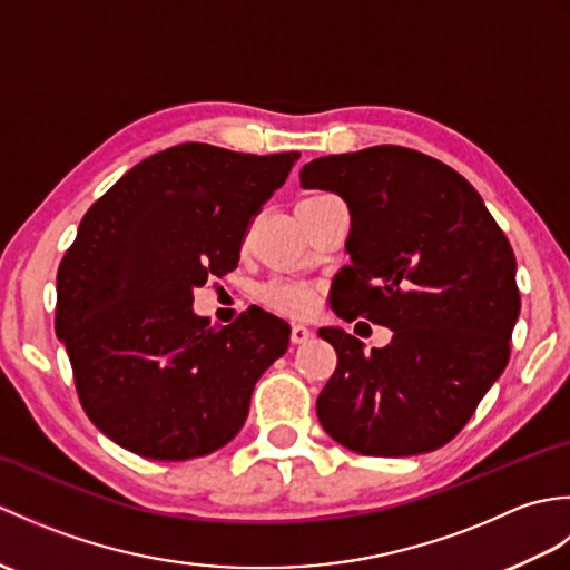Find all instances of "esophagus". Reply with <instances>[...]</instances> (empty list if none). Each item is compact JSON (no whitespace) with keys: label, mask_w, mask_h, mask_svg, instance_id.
I'll return each instance as SVG.
<instances>
[{"label":"esophagus","mask_w":570,"mask_h":570,"mask_svg":"<svg viewBox=\"0 0 570 570\" xmlns=\"http://www.w3.org/2000/svg\"><path fill=\"white\" fill-rule=\"evenodd\" d=\"M311 337H313V331L308 328V325H304V323H296L294 328H292V343H296V345L308 343Z\"/></svg>","instance_id":"obj_1"}]
</instances>
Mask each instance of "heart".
Instances as JSON below:
<instances>
[{
  "mask_svg": "<svg viewBox=\"0 0 570 570\" xmlns=\"http://www.w3.org/2000/svg\"><path fill=\"white\" fill-rule=\"evenodd\" d=\"M264 298L269 304L286 313V316H306L316 306V292L304 282H286V278H276L264 286Z\"/></svg>",
  "mask_w": 570,
  "mask_h": 570,
  "instance_id": "obj_1",
  "label": "heart"
}]
</instances>
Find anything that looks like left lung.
<instances>
[{
  "mask_svg": "<svg viewBox=\"0 0 570 570\" xmlns=\"http://www.w3.org/2000/svg\"><path fill=\"white\" fill-rule=\"evenodd\" d=\"M301 186L337 193L350 210L335 316L392 331L372 353L343 328L318 331L337 355L316 402L321 426L360 455L435 451L510 360L519 318L510 239L463 176L414 149L321 156L301 168Z\"/></svg>",
  "mask_w": 570,
  "mask_h": 570,
  "instance_id": "1",
  "label": "left lung"
}]
</instances>
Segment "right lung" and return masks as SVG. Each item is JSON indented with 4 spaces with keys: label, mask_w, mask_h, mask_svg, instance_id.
<instances>
[{
    "label": "right lung",
    "mask_w": 570,
    "mask_h": 570,
    "mask_svg": "<svg viewBox=\"0 0 570 570\" xmlns=\"http://www.w3.org/2000/svg\"><path fill=\"white\" fill-rule=\"evenodd\" d=\"M298 156L178 144L85 213L58 266L56 333L85 414L117 445L188 460L245 426L254 384L292 328L262 308L213 328L193 313V288L235 269L249 220Z\"/></svg>",
    "instance_id": "1"
}]
</instances>
